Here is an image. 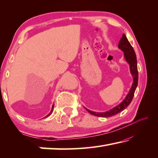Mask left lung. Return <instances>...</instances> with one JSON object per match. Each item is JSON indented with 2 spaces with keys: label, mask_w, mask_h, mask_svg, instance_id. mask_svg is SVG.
I'll return each mask as SVG.
<instances>
[{
  "label": "left lung",
  "mask_w": 158,
  "mask_h": 158,
  "mask_svg": "<svg viewBox=\"0 0 158 158\" xmlns=\"http://www.w3.org/2000/svg\"><path fill=\"white\" fill-rule=\"evenodd\" d=\"M118 47L119 48L121 49L124 52L125 59H126L127 62L129 64L130 71H131V74H132V77H133L134 82L132 84L131 88L130 89L129 94H127V96L125 98L124 101L117 106L111 109L110 110L105 112H96L89 110L86 108L89 113H91L93 115H95V116L101 117H109L119 113V112L123 111L131 103L134 96V93L135 91H136L138 85V79H139V72H138L137 69V60L136 53H135L133 47L130 44L128 39H127V36H125L124 34L122 35V37L120 39Z\"/></svg>",
  "instance_id": "left-lung-1"
}]
</instances>
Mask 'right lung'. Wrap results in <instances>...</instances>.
Segmentation results:
<instances>
[{
    "instance_id": "obj_1",
    "label": "right lung",
    "mask_w": 158,
    "mask_h": 158,
    "mask_svg": "<svg viewBox=\"0 0 158 158\" xmlns=\"http://www.w3.org/2000/svg\"><path fill=\"white\" fill-rule=\"evenodd\" d=\"M53 105H52V110H51V112H50V113L48 114L47 115V116H46V117H48V116H50V115H51V114L52 113V110H53Z\"/></svg>"
}]
</instances>
